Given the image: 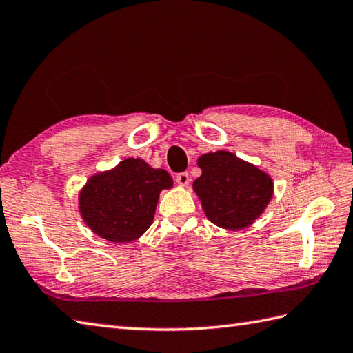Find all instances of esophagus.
I'll return each mask as SVG.
<instances>
[{"label": "esophagus", "instance_id": "1", "mask_svg": "<svg viewBox=\"0 0 353 353\" xmlns=\"http://www.w3.org/2000/svg\"><path fill=\"white\" fill-rule=\"evenodd\" d=\"M176 183L179 184V185H187L190 183V176H189V174H187V172H181V174H178L176 175Z\"/></svg>", "mask_w": 353, "mask_h": 353}]
</instances>
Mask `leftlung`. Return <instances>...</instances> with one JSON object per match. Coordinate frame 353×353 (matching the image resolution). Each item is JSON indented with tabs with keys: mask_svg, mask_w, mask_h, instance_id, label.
<instances>
[{
	"mask_svg": "<svg viewBox=\"0 0 353 353\" xmlns=\"http://www.w3.org/2000/svg\"><path fill=\"white\" fill-rule=\"evenodd\" d=\"M203 175L193 190L214 225L241 230L261 216L272 196V181L265 172L227 150L198 158Z\"/></svg>",
	"mask_w": 353,
	"mask_h": 353,
	"instance_id": "left-lung-1",
	"label": "left lung"
}]
</instances>
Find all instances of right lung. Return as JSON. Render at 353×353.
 Here are the masks:
<instances>
[{
    "instance_id": "add662e5",
    "label": "right lung",
    "mask_w": 353,
    "mask_h": 353,
    "mask_svg": "<svg viewBox=\"0 0 353 353\" xmlns=\"http://www.w3.org/2000/svg\"><path fill=\"white\" fill-rule=\"evenodd\" d=\"M172 183L164 169L128 158L86 183L79 196L81 214L86 225L106 241H135L152 224L160 192L170 189Z\"/></svg>"
}]
</instances>
